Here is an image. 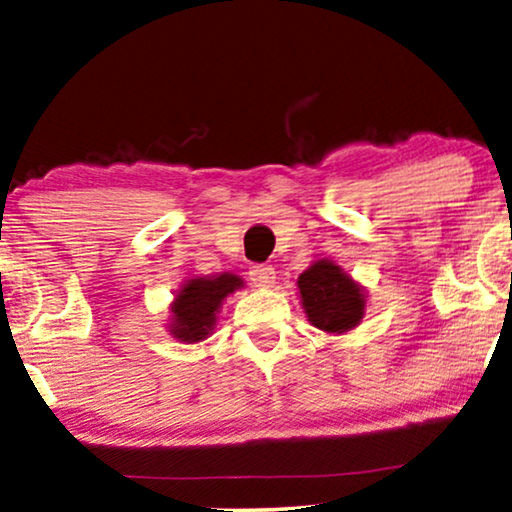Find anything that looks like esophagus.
I'll return each mask as SVG.
<instances>
[{"label":"esophagus","mask_w":512,"mask_h":512,"mask_svg":"<svg viewBox=\"0 0 512 512\" xmlns=\"http://www.w3.org/2000/svg\"><path fill=\"white\" fill-rule=\"evenodd\" d=\"M248 276H250V280H253L255 287L269 289V287H273V282H276V269L269 264H255V266H250Z\"/></svg>","instance_id":"34e87169"}]
</instances>
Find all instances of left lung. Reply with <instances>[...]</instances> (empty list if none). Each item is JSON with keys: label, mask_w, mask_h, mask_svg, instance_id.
<instances>
[{"label": "left lung", "mask_w": 512, "mask_h": 512, "mask_svg": "<svg viewBox=\"0 0 512 512\" xmlns=\"http://www.w3.org/2000/svg\"><path fill=\"white\" fill-rule=\"evenodd\" d=\"M301 305L308 322L324 333H347L365 315V289L333 259H315L299 280Z\"/></svg>", "instance_id": "left-lung-1"}]
</instances>
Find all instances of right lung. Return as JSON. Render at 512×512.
Here are the masks:
<instances>
[{
    "instance_id": "1",
    "label": "right lung",
    "mask_w": 512,
    "mask_h": 512,
    "mask_svg": "<svg viewBox=\"0 0 512 512\" xmlns=\"http://www.w3.org/2000/svg\"><path fill=\"white\" fill-rule=\"evenodd\" d=\"M243 287V278L234 273H218V276H193L183 280L174 301L170 303V322L167 329L174 340L183 345L207 340L216 329L218 312L223 301Z\"/></svg>"
}]
</instances>
